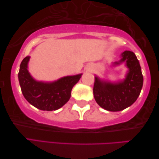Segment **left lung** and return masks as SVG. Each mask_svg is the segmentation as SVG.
I'll return each mask as SVG.
<instances>
[{"label":"left lung","instance_id":"1","mask_svg":"<svg viewBox=\"0 0 159 159\" xmlns=\"http://www.w3.org/2000/svg\"><path fill=\"white\" fill-rule=\"evenodd\" d=\"M126 62L128 72L123 81L111 83L95 77L93 96L96 102L104 109L120 111L132 105L139 97L143 78L139 60L133 52L126 50L121 59L114 65Z\"/></svg>","mask_w":159,"mask_h":159}]
</instances>
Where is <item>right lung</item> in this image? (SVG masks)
<instances>
[{"mask_svg":"<svg viewBox=\"0 0 159 159\" xmlns=\"http://www.w3.org/2000/svg\"><path fill=\"white\" fill-rule=\"evenodd\" d=\"M30 57H26L20 66L18 80L24 97L28 102L43 111H55L62 107L70 98L73 87L82 74L67 76L52 83L37 81L27 70Z\"/></svg>","mask_w":159,"mask_h":159,"instance_id":"1","label":"right lung"}]
</instances>
